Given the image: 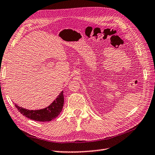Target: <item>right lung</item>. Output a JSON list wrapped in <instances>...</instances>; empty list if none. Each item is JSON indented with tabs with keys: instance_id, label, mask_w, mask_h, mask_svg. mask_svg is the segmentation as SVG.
Segmentation results:
<instances>
[{
	"instance_id": "obj_1",
	"label": "right lung",
	"mask_w": 155,
	"mask_h": 155,
	"mask_svg": "<svg viewBox=\"0 0 155 155\" xmlns=\"http://www.w3.org/2000/svg\"><path fill=\"white\" fill-rule=\"evenodd\" d=\"M64 105V95L63 91L60 93L56 99L51 104L41 110H27L15 104V107L21 114L38 122H50L59 116L62 110Z\"/></svg>"
}]
</instances>
